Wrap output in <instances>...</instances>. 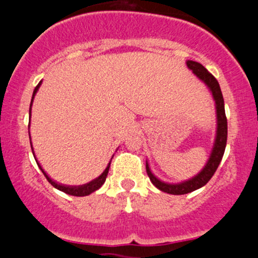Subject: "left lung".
<instances>
[{
  "label": "left lung",
  "mask_w": 258,
  "mask_h": 258,
  "mask_svg": "<svg viewBox=\"0 0 258 258\" xmlns=\"http://www.w3.org/2000/svg\"><path fill=\"white\" fill-rule=\"evenodd\" d=\"M186 67L188 69H190L191 72L200 81H203L206 85V87L209 88L210 92L212 94V98L215 100V106H216V119H217V127H216V136H215V142L214 147H212L211 153H210L209 160L206 161L205 166L201 168L199 173L195 174L191 178L182 180L179 183H167L164 180L159 179L152 172L149 166V162L147 160L146 168L147 173L149 176L150 180L156 188L160 189L161 191H165L167 194H173V195H182V194H188L191 191L197 190V189L201 188L211 179V177L214 176V173L217 170L218 165H220L222 158H223L224 150H226V144H227V132H228V126H227V117H226V111H224V100L223 96H222V91L220 87V84L216 80L214 76L211 75L205 68L203 67L200 63L194 60H186Z\"/></svg>",
  "instance_id": "8db88e82"
}]
</instances>
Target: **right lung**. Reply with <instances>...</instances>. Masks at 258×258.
<instances>
[{
    "label": "right lung",
    "mask_w": 258,
    "mask_h": 258,
    "mask_svg": "<svg viewBox=\"0 0 258 258\" xmlns=\"http://www.w3.org/2000/svg\"><path fill=\"white\" fill-rule=\"evenodd\" d=\"M41 84H42V81L38 82V85L35 87L34 90V93H32V98H31V103H30V109H29V117H31V106H32V102H34V98H35V94L37 93L38 88H40ZM29 130H30V123H29ZM29 137H30V131H29ZM30 144H31V150H32V154H34V158L36 160L37 162V166L40 167V170L42 171V173L44 174V177H46L47 180H48L51 184L54 186V188H57L58 190L60 191H64V193L69 194V195H74V197H86V195H90L93 193V191L98 190V189L104 184L105 179H106V176H108V172H109V167H110V162L111 160L109 161L108 166L105 167V170L103 171L102 174L100 176L97 177V178H94L93 180H91V182L86 183V184H82V185H67V184H60V183L55 182V180H53L51 177L48 176V174L46 173V171L43 170L42 166L40 165V162L37 161L36 156H35V152H34V148H32V143H31V139H30ZM112 159V158H111Z\"/></svg>",
    "instance_id": "obj_1"
}]
</instances>
